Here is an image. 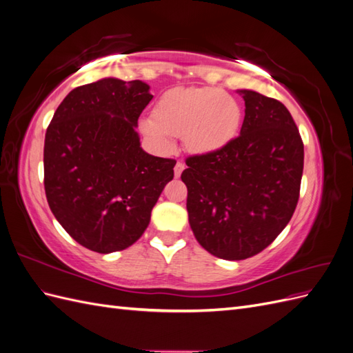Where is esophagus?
Returning <instances> with one entry per match:
<instances>
[{
    "instance_id": "obj_1",
    "label": "esophagus",
    "mask_w": 353,
    "mask_h": 353,
    "mask_svg": "<svg viewBox=\"0 0 353 353\" xmlns=\"http://www.w3.org/2000/svg\"><path fill=\"white\" fill-rule=\"evenodd\" d=\"M184 168H185V165H184L183 162H176V165H175V176H176V178H178L181 174H183Z\"/></svg>"
}]
</instances>
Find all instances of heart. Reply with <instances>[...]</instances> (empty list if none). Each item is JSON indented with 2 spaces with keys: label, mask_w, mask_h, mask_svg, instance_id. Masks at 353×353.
Segmentation results:
<instances>
[{
  "label": "heart",
  "mask_w": 353,
  "mask_h": 353,
  "mask_svg": "<svg viewBox=\"0 0 353 353\" xmlns=\"http://www.w3.org/2000/svg\"><path fill=\"white\" fill-rule=\"evenodd\" d=\"M241 119L240 103L221 88H175L157 100L153 119L145 117L140 128L160 150H170L172 137H183L190 153L208 156L237 137Z\"/></svg>",
  "instance_id": "obj_1"
}]
</instances>
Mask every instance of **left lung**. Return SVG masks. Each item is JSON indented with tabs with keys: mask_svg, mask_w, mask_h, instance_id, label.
Masks as SVG:
<instances>
[{
	"mask_svg": "<svg viewBox=\"0 0 353 353\" xmlns=\"http://www.w3.org/2000/svg\"><path fill=\"white\" fill-rule=\"evenodd\" d=\"M240 135L222 150L190 156V227L203 249L221 259L252 258L279 237L301 194L303 141L290 112L271 97L241 90Z\"/></svg>",
	"mask_w": 353,
	"mask_h": 353,
	"instance_id": "1",
	"label": "left lung"
}]
</instances>
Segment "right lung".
<instances>
[{"mask_svg":"<svg viewBox=\"0 0 353 353\" xmlns=\"http://www.w3.org/2000/svg\"><path fill=\"white\" fill-rule=\"evenodd\" d=\"M141 81L108 78L72 90L47 128L44 188L52 215L83 248H130L174 178L176 160L140 147L138 117L153 95Z\"/></svg>","mask_w":353,"mask_h":353,"instance_id":"add662e5","label":"right lung"}]
</instances>
